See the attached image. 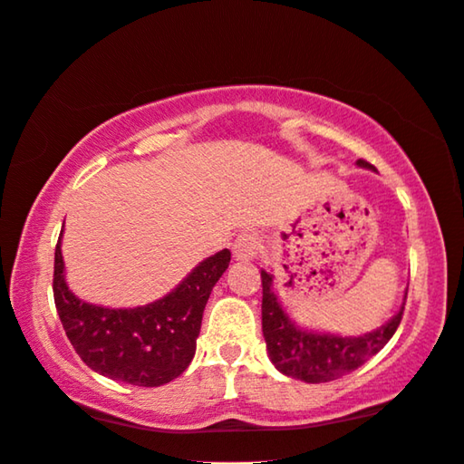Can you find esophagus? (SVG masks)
Segmentation results:
<instances>
[{"label": "esophagus", "mask_w": 464, "mask_h": 464, "mask_svg": "<svg viewBox=\"0 0 464 464\" xmlns=\"http://www.w3.org/2000/svg\"><path fill=\"white\" fill-rule=\"evenodd\" d=\"M261 250V240L256 234L253 232H242L238 234V238L234 240L232 245V253L237 261H253Z\"/></svg>", "instance_id": "1"}]
</instances>
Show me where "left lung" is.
<instances>
[{
    "label": "left lung",
    "instance_id": "left-lung-1",
    "mask_svg": "<svg viewBox=\"0 0 464 464\" xmlns=\"http://www.w3.org/2000/svg\"><path fill=\"white\" fill-rule=\"evenodd\" d=\"M360 169L374 170L366 160H358ZM263 284V337L273 366L282 374L310 384L331 382L358 370L372 355L389 343L403 318L405 302L397 314L381 329L358 337L333 335V333L308 331L295 324L273 292V276L261 269ZM407 298V295H405Z\"/></svg>",
    "mask_w": 464,
    "mask_h": 464
}]
</instances>
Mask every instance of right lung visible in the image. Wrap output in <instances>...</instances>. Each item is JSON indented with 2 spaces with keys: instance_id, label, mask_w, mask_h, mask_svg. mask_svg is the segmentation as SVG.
<instances>
[{
  "instance_id": "right-lung-1",
  "label": "right lung",
  "mask_w": 464,
  "mask_h": 464,
  "mask_svg": "<svg viewBox=\"0 0 464 464\" xmlns=\"http://www.w3.org/2000/svg\"><path fill=\"white\" fill-rule=\"evenodd\" d=\"M61 237L53 295L65 335L82 362L98 374L135 386H162L180 376L195 355L205 304L230 265V250L208 256L160 300L106 308L80 300L67 287Z\"/></svg>"
}]
</instances>
